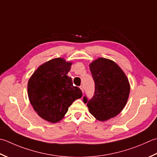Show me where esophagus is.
<instances>
[{
	"mask_svg": "<svg viewBox=\"0 0 157 157\" xmlns=\"http://www.w3.org/2000/svg\"><path fill=\"white\" fill-rule=\"evenodd\" d=\"M79 88H80V89L82 90V93H84V86H79Z\"/></svg>",
	"mask_w": 157,
	"mask_h": 157,
	"instance_id": "34e87169",
	"label": "esophagus"
}]
</instances>
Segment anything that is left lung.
Returning a JSON list of instances; mask_svg holds the SVG:
<instances>
[{"mask_svg":"<svg viewBox=\"0 0 157 157\" xmlns=\"http://www.w3.org/2000/svg\"><path fill=\"white\" fill-rule=\"evenodd\" d=\"M94 82L93 97H84L89 112L99 121H105L117 116L127 104L130 84L123 71L113 61L99 58L90 64Z\"/></svg>","mask_w":157,"mask_h":157,"instance_id":"1","label":"left lung"}]
</instances>
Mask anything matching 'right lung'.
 Masks as SVG:
<instances>
[{
    "mask_svg": "<svg viewBox=\"0 0 157 157\" xmlns=\"http://www.w3.org/2000/svg\"><path fill=\"white\" fill-rule=\"evenodd\" d=\"M72 63L54 58L39 66L28 82V95L36 113L52 123L59 122L82 92L67 74Z\"/></svg>",
    "mask_w": 157,
    "mask_h": 157,
    "instance_id": "obj_1",
    "label": "right lung"
}]
</instances>
